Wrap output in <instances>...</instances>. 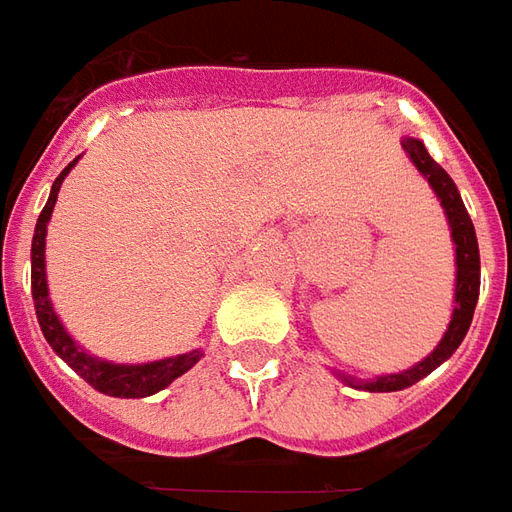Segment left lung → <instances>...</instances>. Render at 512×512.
Returning <instances> with one entry per match:
<instances>
[{"instance_id":"obj_1","label":"left lung","mask_w":512,"mask_h":512,"mask_svg":"<svg viewBox=\"0 0 512 512\" xmlns=\"http://www.w3.org/2000/svg\"><path fill=\"white\" fill-rule=\"evenodd\" d=\"M403 149L411 157V163L417 166V171L423 174L428 185L434 188V194L440 197L445 216H448V225H451V239L456 245V290H454V312H451V324L445 329L442 341L437 349L423 358L417 366H411L406 372H397V375H383L375 380H358V377L344 375V372H335V375L344 380L346 386L352 389H363V392H400L414 386L417 380H423L425 375H431L440 363L454 355L462 338L468 335L473 321V310H476V301H479V242H476V231H473V222L468 211H465V202L456 191L454 180L448 177V171L428 154L423 146V140L417 137H403L400 140Z\"/></svg>"}]
</instances>
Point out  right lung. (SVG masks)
<instances>
[{
    "mask_svg": "<svg viewBox=\"0 0 512 512\" xmlns=\"http://www.w3.org/2000/svg\"><path fill=\"white\" fill-rule=\"evenodd\" d=\"M78 160H72L70 166L64 168L56 177V183L50 188L47 205L39 214L36 222V233H33V248H30V284H33V304H36V318L39 327L47 338V344L53 346L58 358L64 360L67 366H72L78 375L87 380L92 389H98L101 394L109 397H149L157 394L160 389H166L168 383H174L177 377L185 375L197 360L202 358V349H191L185 355L177 358L152 360V363H109V360L95 358L89 355L87 349L75 344L70 338V332L64 329V324L58 321L56 310L50 304V290H47V270H44V239H47V222L53 216L58 200V188L64 183V177L70 174V168Z\"/></svg>",
    "mask_w": 512,
    "mask_h": 512,
    "instance_id": "right-lung-1",
    "label": "right lung"
}]
</instances>
